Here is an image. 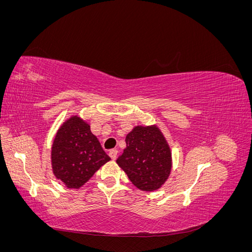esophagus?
<instances>
[{
  "mask_svg": "<svg viewBox=\"0 0 252 252\" xmlns=\"http://www.w3.org/2000/svg\"><path fill=\"white\" fill-rule=\"evenodd\" d=\"M109 157L112 158V159H116L117 157H118V150L117 149H111L109 151Z\"/></svg>",
  "mask_w": 252,
  "mask_h": 252,
  "instance_id": "34e87169",
  "label": "esophagus"
}]
</instances>
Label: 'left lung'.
Wrapping results in <instances>:
<instances>
[{"mask_svg":"<svg viewBox=\"0 0 252 252\" xmlns=\"http://www.w3.org/2000/svg\"><path fill=\"white\" fill-rule=\"evenodd\" d=\"M125 141L126 148L117 164L140 190L155 191L161 188L172 169L171 149L161 129L157 125H138Z\"/></svg>","mask_w":252,"mask_h":252,"instance_id":"1","label":"left lung"}]
</instances>
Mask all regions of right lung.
Returning a JSON list of instances; mask_svg holds the SVG:
<instances>
[{
  "label": "right lung",
  "mask_w": 252,
  "mask_h": 252,
  "mask_svg": "<svg viewBox=\"0 0 252 252\" xmlns=\"http://www.w3.org/2000/svg\"><path fill=\"white\" fill-rule=\"evenodd\" d=\"M109 161L89 123L79 114L67 119L58 129L51 147V167L55 177L67 188H81Z\"/></svg>",
  "instance_id": "add662e5"
}]
</instances>
